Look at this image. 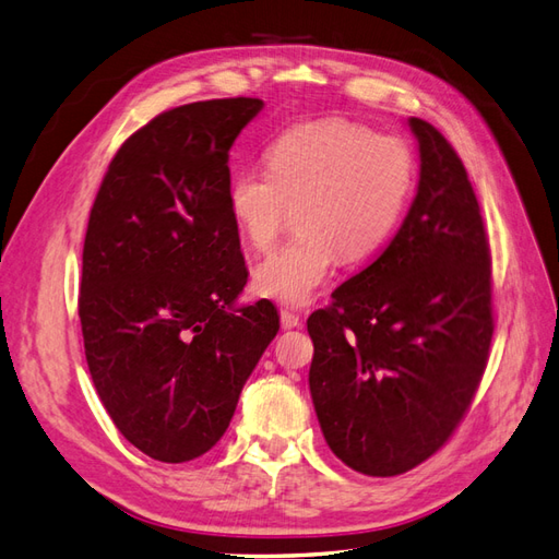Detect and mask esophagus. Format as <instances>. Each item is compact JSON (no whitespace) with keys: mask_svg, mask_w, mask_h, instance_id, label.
<instances>
[{"mask_svg":"<svg viewBox=\"0 0 559 559\" xmlns=\"http://www.w3.org/2000/svg\"><path fill=\"white\" fill-rule=\"evenodd\" d=\"M302 323L300 314H295L290 309H281V326L283 329H297Z\"/></svg>","mask_w":559,"mask_h":559,"instance_id":"1","label":"esophagus"}]
</instances>
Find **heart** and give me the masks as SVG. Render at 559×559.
<instances>
[{
	"mask_svg": "<svg viewBox=\"0 0 559 559\" xmlns=\"http://www.w3.org/2000/svg\"><path fill=\"white\" fill-rule=\"evenodd\" d=\"M266 171L228 183V212L254 250L278 238L297 210L300 238L254 266V290L283 305L309 302L335 259L365 262L391 238L414 188L407 142L343 119L293 126L266 150Z\"/></svg>",
	"mask_w": 559,
	"mask_h": 559,
	"instance_id": "obj_1",
	"label": "heart"
}]
</instances>
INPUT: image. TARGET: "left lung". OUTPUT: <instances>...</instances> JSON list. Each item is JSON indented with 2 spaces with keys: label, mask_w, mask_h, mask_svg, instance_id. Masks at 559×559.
I'll return each mask as SVG.
<instances>
[{
  "label": "left lung",
  "mask_w": 559,
  "mask_h": 559,
  "mask_svg": "<svg viewBox=\"0 0 559 559\" xmlns=\"http://www.w3.org/2000/svg\"><path fill=\"white\" fill-rule=\"evenodd\" d=\"M419 188L388 248L307 319L309 391L333 455L397 476L448 443L488 365L490 248L481 206L443 133L409 119Z\"/></svg>",
  "instance_id": "obj_1"
}]
</instances>
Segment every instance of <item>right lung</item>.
Here are the masks:
<instances>
[{
    "label": "right lung",
    "instance_id": "1",
    "mask_svg": "<svg viewBox=\"0 0 559 559\" xmlns=\"http://www.w3.org/2000/svg\"><path fill=\"white\" fill-rule=\"evenodd\" d=\"M254 97L168 109L114 154L90 212L78 317L104 409L147 457L212 450L278 333L248 283L228 212V152L262 111Z\"/></svg>",
    "mask_w": 559,
    "mask_h": 559
}]
</instances>
